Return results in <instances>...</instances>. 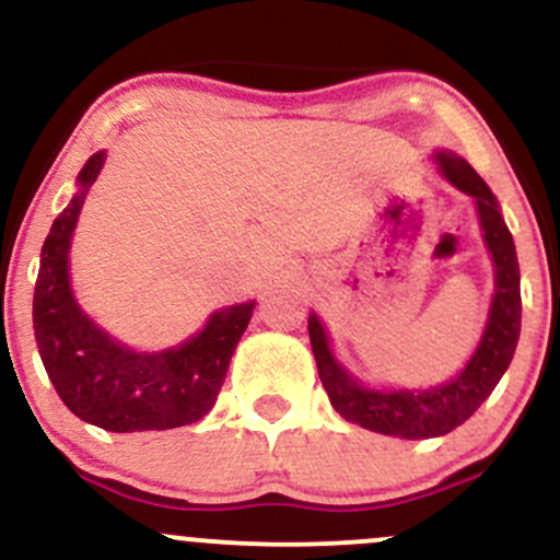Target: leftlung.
I'll list each match as a JSON object with an SVG mask.
<instances>
[{
    "label": "left lung",
    "instance_id": "obj_1",
    "mask_svg": "<svg viewBox=\"0 0 560 560\" xmlns=\"http://www.w3.org/2000/svg\"><path fill=\"white\" fill-rule=\"evenodd\" d=\"M436 163H440L442 176L450 184L477 199L485 242L494 260V298L490 320H487L485 337H481L477 352H474L466 369L453 382L432 389H365L352 382L339 369V363L334 361L318 318L311 316V320H307L320 384H324L334 410L342 419L358 423V427L378 434L402 436V440L442 436L471 419L479 405L498 387L508 365H511L518 331H522V289H518L516 244H513L511 231H508L503 215H500L498 199L464 158L440 152Z\"/></svg>",
    "mask_w": 560,
    "mask_h": 560
}]
</instances>
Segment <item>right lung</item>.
Returning <instances> with one entry per match:
<instances>
[{"instance_id":"obj_1","label":"right lung","mask_w":560,"mask_h":560,"mask_svg":"<svg viewBox=\"0 0 560 560\" xmlns=\"http://www.w3.org/2000/svg\"><path fill=\"white\" fill-rule=\"evenodd\" d=\"M105 152L83 165L81 191L55 218L42 247L34 292L38 355L60 400L81 421L107 432H152L195 423L213 408L255 302L215 313L176 350L133 352L113 342L75 305L68 249L83 197L100 176Z\"/></svg>"}]
</instances>
